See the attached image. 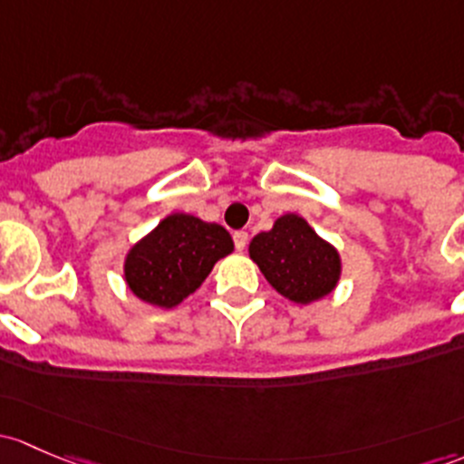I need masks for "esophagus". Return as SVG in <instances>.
<instances>
[{
    "label": "esophagus",
    "instance_id": "esophagus-1",
    "mask_svg": "<svg viewBox=\"0 0 464 464\" xmlns=\"http://www.w3.org/2000/svg\"><path fill=\"white\" fill-rule=\"evenodd\" d=\"M233 242H236L237 251H245V246L248 242V233L246 231H236V233H233Z\"/></svg>",
    "mask_w": 464,
    "mask_h": 464
}]
</instances>
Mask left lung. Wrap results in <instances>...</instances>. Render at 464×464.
Listing matches in <instances>:
<instances>
[{"label":"left lung","instance_id":"8db88e82","mask_svg":"<svg viewBox=\"0 0 464 464\" xmlns=\"http://www.w3.org/2000/svg\"><path fill=\"white\" fill-rule=\"evenodd\" d=\"M248 256L273 289L297 304L329 295L343 271L335 246L295 213L277 218L271 231L257 233L248 245Z\"/></svg>","mask_w":464,"mask_h":464}]
</instances>
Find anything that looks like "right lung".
Here are the masks:
<instances>
[{
	"label": "right lung",
	"instance_id": "right-lung-1",
	"mask_svg": "<svg viewBox=\"0 0 464 464\" xmlns=\"http://www.w3.org/2000/svg\"><path fill=\"white\" fill-rule=\"evenodd\" d=\"M231 251L233 240L224 227L173 213L129 251L126 285L142 302L173 309L199 289L213 265Z\"/></svg>",
	"mask_w": 464,
	"mask_h": 464
}]
</instances>
